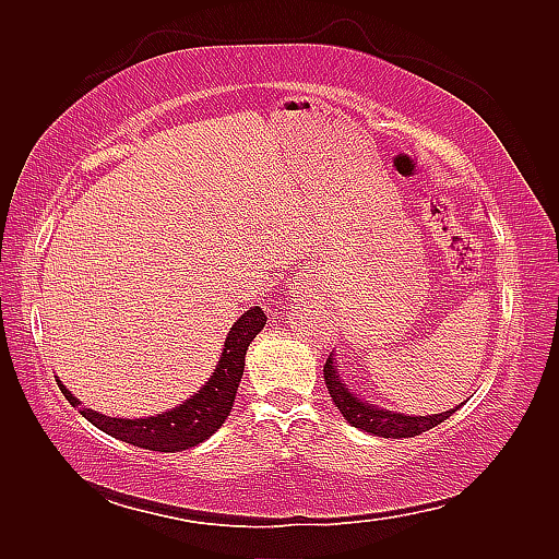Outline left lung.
Returning <instances> with one entry per match:
<instances>
[{"mask_svg":"<svg viewBox=\"0 0 559 559\" xmlns=\"http://www.w3.org/2000/svg\"><path fill=\"white\" fill-rule=\"evenodd\" d=\"M324 380H326L329 394L333 399V405L341 411V415L349 421V425L361 429V431L373 433V436H382V438L419 436L421 431H429V429L441 425L443 419H448L452 413H456V408H460V405H456V408H450V411L438 413V415H403V413H394V411H384L376 403H368V401L359 399V394L345 384L343 370L335 364L333 354L326 359Z\"/></svg>","mask_w":559,"mask_h":559,"instance_id":"1","label":"left lung"}]
</instances>
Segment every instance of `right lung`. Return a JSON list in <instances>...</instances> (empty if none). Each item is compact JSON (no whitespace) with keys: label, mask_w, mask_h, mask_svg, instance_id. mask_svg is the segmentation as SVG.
<instances>
[{"label":"right lung","mask_w":559,"mask_h":559,"mask_svg":"<svg viewBox=\"0 0 559 559\" xmlns=\"http://www.w3.org/2000/svg\"><path fill=\"white\" fill-rule=\"evenodd\" d=\"M265 319L267 317L259 306L249 308L230 326L222 357H218V364L210 380L202 384L191 399L181 401L177 408L165 411L160 415L140 419L107 417L103 413L86 408V405H81V401L60 380L58 386L64 399L70 401V405L79 408V413L86 417L91 425L118 438V441L156 452L189 450L200 445L202 441H207L216 429H222L226 417L230 415L235 394H238V386L245 373V354L253 337H257L265 326Z\"/></svg>","instance_id":"obj_1"}]
</instances>
